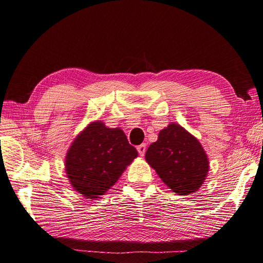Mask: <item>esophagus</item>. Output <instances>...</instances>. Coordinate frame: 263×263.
<instances>
[{
	"label": "esophagus",
	"mask_w": 263,
	"mask_h": 263,
	"mask_svg": "<svg viewBox=\"0 0 263 263\" xmlns=\"http://www.w3.org/2000/svg\"><path fill=\"white\" fill-rule=\"evenodd\" d=\"M145 150H146V145L145 144H141V145L137 146V151H139L140 156H144Z\"/></svg>",
	"instance_id": "34e87169"
}]
</instances>
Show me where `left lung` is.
<instances>
[{
    "label": "left lung",
    "mask_w": 263,
    "mask_h": 263,
    "mask_svg": "<svg viewBox=\"0 0 263 263\" xmlns=\"http://www.w3.org/2000/svg\"><path fill=\"white\" fill-rule=\"evenodd\" d=\"M145 160L163 182L178 195H190L204 182L209 159L196 137L178 123L159 132L146 150Z\"/></svg>",
    "instance_id": "obj_1"
}]
</instances>
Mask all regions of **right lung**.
Wrapping results in <instances>:
<instances>
[{"mask_svg": "<svg viewBox=\"0 0 263 263\" xmlns=\"http://www.w3.org/2000/svg\"><path fill=\"white\" fill-rule=\"evenodd\" d=\"M122 129L93 121L77 137L66 156V173L73 190L86 199H99L137 157Z\"/></svg>", "mask_w": 263, "mask_h": 263, "instance_id": "right-lung-1", "label": "right lung"}]
</instances>
